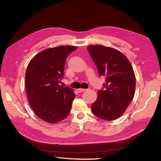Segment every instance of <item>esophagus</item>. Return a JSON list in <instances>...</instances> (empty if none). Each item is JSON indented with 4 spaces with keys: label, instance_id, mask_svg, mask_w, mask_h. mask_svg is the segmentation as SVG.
Returning <instances> with one entry per match:
<instances>
[{
    "label": "esophagus",
    "instance_id": "obj_1",
    "mask_svg": "<svg viewBox=\"0 0 161 161\" xmlns=\"http://www.w3.org/2000/svg\"><path fill=\"white\" fill-rule=\"evenodd\" d=\"M86 89H78L77 91H78V92H83V91H85Z\"/></svg>",
    "mask_w": 161,
    "mask_h": 161
}]
</instances>
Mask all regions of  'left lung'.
Listing matches in <instances>:
<instances>
[{
    "label": "left lung",
    "instance_id": "left-lung-1",
    "mask_svg": "<svg viewBox=\"0 0 161 161\" xmlns=\"http://www.w3.org/2000/svg\"><path fill=\"white\" fill-rule=\"evenodd\" d=\"M100 76L106 78L105 89L99 90L97 99L91 105L94 115L111 121L122 115L132 101L136 76L131 63L119 50L101 45L87 47Z\"/></svg>",
    "mask_w": 161,
    "mask_h": 161
}]
</instances>
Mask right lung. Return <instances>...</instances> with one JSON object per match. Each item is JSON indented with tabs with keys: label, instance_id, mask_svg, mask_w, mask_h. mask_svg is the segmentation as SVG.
<instances>
[{
	"label": "right lung",
	"instance_id": "obj_1",
	"mask_svg": "<svg viewBox=\"0 0 161 161\" xmlns=\"http://www.w3.org/2000/svg\"><path fill=\"white\" fill-rule=\"evenodd\" d=\"M76 46H60L42 50L29 63L25 79L28 102L39 118L55 124L69 115L75 94L59 85L66 58Z\"/></svg>",
	"mask_w": 161,
	"mask_h": 161
}]
</instances>
